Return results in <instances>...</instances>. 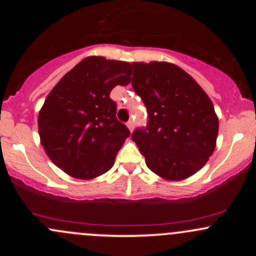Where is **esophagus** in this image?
I'll return each mask as SVG.
<instances>
[{
  "instance_id": "34e87169",
  "label": "esophagus",
  "mask_w": 256,
  "mask_h": 256,
  "mask_svg": "<svg viewBox=\"0 0 256 256\" xmlns=\"http://www.w3.org/2000/svg\"><path fill=\"white\" fill-rule=\"evenodd\" d=\"M126 125H128V130L132 131V130H134V126H135V122H134L132 120H128V124H126Z\"/></svg>"
}]
</instances>
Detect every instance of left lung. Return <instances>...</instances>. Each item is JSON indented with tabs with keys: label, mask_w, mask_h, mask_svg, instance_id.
<instances>
[{
	"label": "left lung",
	"mask_w": 256,
	"mask_h": 256,
	"mask_svg": "<svg viewBox=\"0 0 256 256\" xmlns=\"http://www.w3.org/2000/svg\"><path fill=\"white\" fill-rule=\"evenodd\" d=\"M131 85L147 109V124L131 135L152 172L171 180L192 176L216 148L218 118L208 95L180 66L132 63Z\"/></svg>",
	"instance_id": "8db88e82"
}]
</instances>
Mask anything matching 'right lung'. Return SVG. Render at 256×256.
I'll return each mask as SVG.
<instances>
[{"instance_id": "obj_1", "label": "right lung", "mask_w": 256, "mask_h": 256, "mask_svg": "<svg viewBox=\"0 0 256 256\" xmlns=\"http://www.w3.org/2000/svg\"><path fill=\"white\" fill-rule=\"evenodd\" d=\"M131 76L130 63L88 56L49 92L38 116L40 142L66 174L90 180L114 166L130 131L116 118L110 92Z\"/></svg>"}]
</instances>
